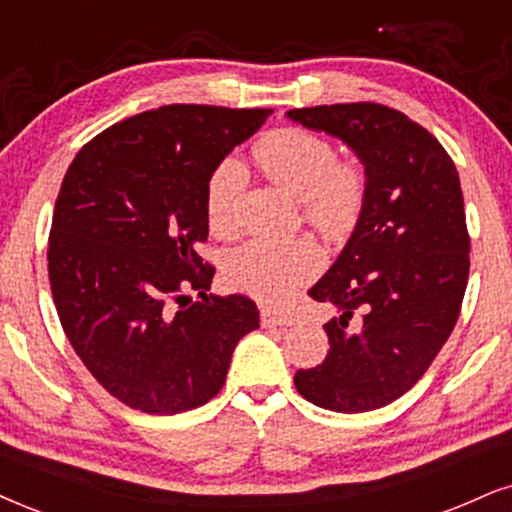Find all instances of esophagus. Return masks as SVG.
Wrapping results in <instances>:
<instances>
[{
    "mask_svg": "<svg viewBox=\"0 0 512 512\" xmlns=\"http://www.w3.org/2000/svg\"><path fill=\"white\" fill-rule=\"evenodd\" d=\"M292 320L285 318V315L270 311V308H261V325L263 327H282V325H289Z\"/></svg>",
    "mask_w": 512,
    "mask_h": 512,
    "instance_id": "1",
    "label": "esophagus"
}]
</instances>
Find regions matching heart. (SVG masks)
Masks as SVG:
<instances>
[{
	"label": "heart",
	"instance_id": "heart-1",
	"mask_svg": "<svg viewBox=\"0 0 512 512\" xmlns=\"http://www.w3.org/2000/svg\"><path fill=\"white\" fill-rule=\"evenodd\" d=\"M258 166L275 185L301 199L308 223L330 237L353 230L365 206L363 170L342 163L337 149L323 137L301 128L270 132L256 144ZM246 187V170L237 159H225L206 182V213L211 227L230 232L237 225L239 201ZM323 268V251L308 237L270 242L251 239L230 251L225 280L263 304H285L296 287L313 280Z\"/></svg>",
	"mask_w": 512,
	"mask_h": 512
}]
</instances>
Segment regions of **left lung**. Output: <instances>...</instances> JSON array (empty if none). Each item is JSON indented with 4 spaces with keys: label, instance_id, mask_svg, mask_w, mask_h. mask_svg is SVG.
Listing matches in <instances>:
<instances>
[{
    "label": "left lung",
    "instance_id": "8db88e82",
    "mask_svg": "<svg viewBox=\"0 0 512 512\" xmlns=\"http://www.w3.org/2000/svg\"><path fill=\"white\" fill-rule=\"evenodd\" d=\"M308 130L339 137L365 166V206L334 266L308 289L337 308L330 351L294 384L315 406L365 413L425 375L456 327L470 273L458 170L406 113L358 102L292 109Z\"/></svg>",
    "mask_w": 512,
    "mask_h": 512
}]
</instances>
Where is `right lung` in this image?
Listing matches in <instances>:
<instances>
[{"label":"right lung","instance_id":"1","mask_svg":"<svg viewBox=\"0 0 512 512\" xmlns=\"http://www.w3.org/2000/svg\"><path fill=\"white\" fill-rule=\"evenodd\" d=\"M270 113L161 106L99 132L66 170L47 251L56 313L85 368L125 406H204L261 323L249 296L208 294L216 268L197 244L213 168Z\"/></svg>","mask_w":512,"mask_h":512}]
</instances>
